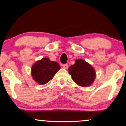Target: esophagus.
I'll return each instance as SVG.
<instances>
[{
  "label": "esophagus",
  "instance_id": "obj_1",
  "mask_svg": "<svg viewBox=\"0 0 126 126\" xmlns=\"http://www.w3.org/2000/svg\"><path fill=\"white\" fill-rule=\"evenodd\" d=\"M62 66H63V68H64L65 69H67V67H68V65H67V64H66V63H65V64H63Z\"/></svg>",
  "mask_w": 126,
  "mask_h": 126
}]
</instances>
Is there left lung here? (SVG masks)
<instances>
[{
  "mask_svg": "<svg viewBox=\"0 0 126 126\" xmlns=\"http://www.w3.org/2000/svg\"><path fill=\"white\" fill-rule=\"evenodd\" d=\"M68 70L73 81L82 87L91 86L96 77L94 67L83 60H76L74 64L69 67Z\"/></svg>",
  "mask_w": 126,
  "mask_h": 126,
  "instance_id": "1",
  "label": "left lung"
}]
</instances>
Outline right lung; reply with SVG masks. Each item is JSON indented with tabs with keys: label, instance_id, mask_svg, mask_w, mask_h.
Listing matches in <instances>:
<instances>
[{
	"label": "right lung",
	"instance_id": "obj_1",
	"mask_svg": "<svg viewBox=\"0 0 126 126\" xmlns=\"http://www.w3.org/2000/svg\"><path fill=\"white\" fill-rule=\"evenodd\" d=\"M60 69V66L57 63L45 57L34 63L31 73L34 80L42 85L51 80Z\"/></svg>",
	"mask_w": 126,
	"mask_h": 126
}]
</instances>
